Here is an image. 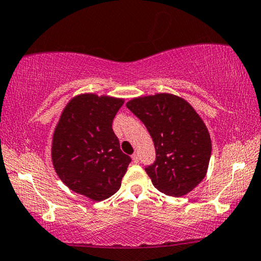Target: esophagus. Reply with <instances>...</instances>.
<instances>
[{
	"label": "esophagus",
	"mask_w": 261,
	"mask_h": 261,
	"mask_svg": "<svg viewBox=\"0 0 261 261\" xmlns=\"http://www.w3.org/2000/svg\"><path fill=\"white\" fill-rule=\"evenodd\" d=\"M132 161H134V163H138L139 162V157H138V153H134V155L131 156Z\"/></svg>",
	"instance_id": "esophagus-1"
}]
</instances>
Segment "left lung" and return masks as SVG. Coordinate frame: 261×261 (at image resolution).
<instances>
[{
  "mask_svg": "<svg viewBox=\"0 0 261 261\" xmlns=\"http://www.w3.org/2000/svg\"><path fill=\"white\" fill-rule=\"evenodd\" d=\"M126 108L151 136L156 160L145 167L152 185L170 196L192 192L207 172L212 142L202 119L185 99L168 93L135 98Z\"/></svg>",
  "mask_w": 261,
  "mask_h": 261,
  "instance_id": "1",
  "label": "left lung"
}]
</instances>
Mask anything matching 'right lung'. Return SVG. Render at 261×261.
Segmentation results:
<instances>
[{
    "label": "right lung",
    "mask_w": 261,
    "mask_h": 261,
    "mask_svg": "<svg viewBox=\"0 0 261 261\" xmlns=\"http://www.w3.org/2000/svg\"><path fill=\"white\" fill-rule=\"evenodd\" d=\"M123 102L106 95H78L66 106L54 131L52 160L58 176L73 192L93 201L117 193L131 162L112 130Z\"/></svg>",
    "instance_id": "add662e5"
}]
</instances>
